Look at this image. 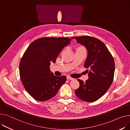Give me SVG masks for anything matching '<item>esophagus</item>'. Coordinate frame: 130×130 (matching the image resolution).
Here are the masks:
<instances>
[{"label":"esophagus","mask_w":130,"mask_h":130,"mask_svg":"<svg viewBox=\"0 0 130 130\" xmlns=\"http://www.w3.org/2000/svg\"><path fill=\"white\" fill-rule=\"evenodd\" d=\"M67 79L68 80H73V79H74L73 78H72V77H70V76H67Z\"/></svg>","instance_id":"1"}]
</instances>
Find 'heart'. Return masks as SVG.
Masks as SVG:
<instances>
[{"mask_svg": "<svg viewBox=\"0 0 130 130\" xmlns=\"http://www.w3.org/2000/svg\"><path fill=\"white\" fill-rule=\"evenodd\" d=\"M80 49H82V48H80Z\"/></svg>", "mask_w": 130, "mask_h": 130, "instance_id": "b5f03b06", "label": "heart"}]
</instances>
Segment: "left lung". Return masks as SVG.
<instances>
[{
	"label": "left lung",
	"instance_id": "8db88e82",
	"mask_svg": "<svg viewBox=\"0 0 130 130\" xmlns=\"http://www.w3.org/2000/svg\"><path fill=\"white\" fill-rule=\"evenodd\" d=\"M72 39H75L87 51L84 66L88 69L89 79L86 82L77 79L80 85L75 93L84 101H95L105 94L113 82L115 70L113 58L104 43L97 38L82 36Z\"/></svg>",
	"mask_w": 130,
	"mask_h": 130
}]
</instances>
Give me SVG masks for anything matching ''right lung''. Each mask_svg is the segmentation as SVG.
<instances>
[{"label": "right lung", "mask_w": 130, "mask_h": 130, "mask_svg": "<svg viewBox=\"0 0 130 130\" xmlns=\"http://www.w3.org/2000/svg\"><path fill=\"white\" fill-rule=\"evenodd\" d=\"M71 41L67 38H42L25 51L20 62V76L24 88L34 99L45 101L52 98L66 81L65 76H54L50 66Z\"/></svg>", "instance_id": "right-lung-1"}]
</instances>
